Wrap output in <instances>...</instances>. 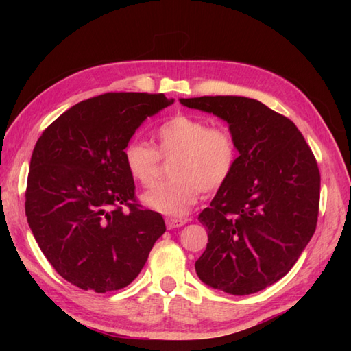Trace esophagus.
<instances>
[{"label":"esophagus","instance_id":"1","mask_svg":"<svg viewBox=\"0 0 351 351\" xmlns=\"http://www.w3.org/2000/svg\"><path fill=\"white\" fill-rule=\"evenodd\" d=\"M185 223H187V220L185 219H167L166 220V225L169 229H175V228H181L184 226Z\"/></svg>","mask_w":351,"mask_h":351}]
</instances>
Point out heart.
<instances>
[{"label":"heart","mask_w":351,"mask_h":351,"mask_svg":"<svg viewBox=\"0 0 351 351\" xmlns=\"http://www.w3.org/2000/svg\"><path fill=\"white\" fill-rule=\"evenodd\" d=\"M156 149L143 140H130L123 147V162L130 176L143 187L158 180L162 158H175L171 176L146 191L141 200L166 215H184L197 202L200 191L213 193L225 185L238 162V145L232 131L223 125L210 126L206 119L178 113L155 130Z\"/></svg>","instance_id":"obj_1"}]
</instances>
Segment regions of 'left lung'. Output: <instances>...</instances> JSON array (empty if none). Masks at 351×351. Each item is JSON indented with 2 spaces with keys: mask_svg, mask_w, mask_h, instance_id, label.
<instances>
[{
  "mask_svg": "<svg viewBox=\"0 0 351 351\" xmlns=\"http://www.w3.org/2000/svg\"><path fill=\"white\" fill-rule=\"evenodd\" d=\"M182 106L229 123L238 145L230 180L199 214L206 249L199 279L247 295L285 276L315 232L319 170L306 140L288 117L244 96H200Z\"/></svg>",
  "mask_w": 351,
  "mask_h": 351,
  "instance_id": "1",
  "label": "left lung"
}]
</instances>
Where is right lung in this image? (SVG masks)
<instances>
[{
  "instance_id": "obj_1",
  "label": "right lung",
  "mask_w": 351,
  "mask_h": 351,
  "mask_svg": "<svg viewBox=\"0 0 351 351\" xmlns=\"http://www.w3.org/2000/svg\"><path fill=\"white\" fill-rule=\"evenodd\" d=\"M170 104L162 93H104L64 111L37 140L25 215L42 253L72 285L128 287L166 232L162 215L137 202L123 147Z\"/></svg>"
}]
</instances>
